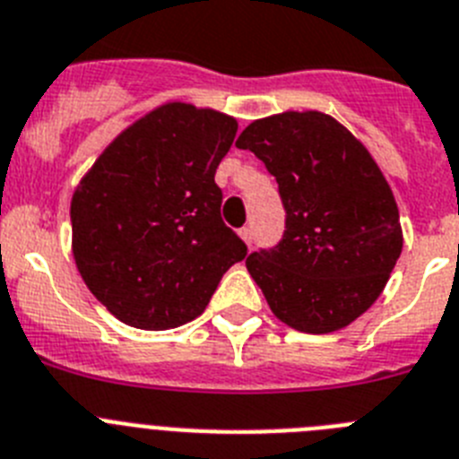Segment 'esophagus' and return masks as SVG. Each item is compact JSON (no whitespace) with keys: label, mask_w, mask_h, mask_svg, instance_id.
<instances>
[{"label":"esophagus","mask_w":459,"mask_h":459,"mask_svg":"<svg viewBox=\"0 0 459 459\" xmlns=\"http://www.w3.org/2000/svg\"><path fill=\"white\" fill-rule=\"evenodd\" d=\"M240 238L247 242V247H252L254 235H252V229H249V226H245V229H240Z\"/></svg>","instance_id":"34e87169"}]
</instances>
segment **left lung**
Segmentation results:
<instances>
[{"mask_svg":"<svg viewBox=\"0 0 459 459\" xmlns=\"http://www.w3.org/2000/svg\"><path fill=\"white\" fill-rule=\"evenodd\" d=\"M235 145L265 163L286 210L281 240L247 256L274 316L309 334L356 321L402 254L395 196L372 154L316 110L256 119Z\"/></svg>","mask_w":459,"mask_h":459,"instance_id":"1","label":"left lung"}]
</instances>
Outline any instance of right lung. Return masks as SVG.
I'll return each instance as SVG.
<instances>
[{
	"label": "right lung",
	"mask_w": 459,
	"mask_h": 459,
	"mask_svg": "<svg viewBox=\"0 0 459 459\" xmlns=\"http://www.w3.org/2000/svg\"><path fill=\"white\" fill-rule=\"evenodd\" d=\"M235 131L229 115L166 103L122 131L75 189V265L122 324H189L247 256L221 219L224 194L214 182Z\"/></svg>",
	"instance_id": "obj_1"
}]
</instances>
